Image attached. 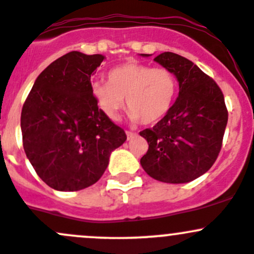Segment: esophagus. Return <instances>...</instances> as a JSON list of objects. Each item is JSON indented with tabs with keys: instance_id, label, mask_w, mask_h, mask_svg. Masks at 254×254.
<instances>
[{
	"instance_id": "1",
	"label": "esophagus",
	"mask_w": 254,
	"mask_h": 254,
	"mask_svg": "<svg viewBox=\"0 0 254 254\" xmlns=\"http://www.w3.org/2000/svg\"><path fill=\"white\" fill-rule=\"evenodd\" d=\"M126 134H127V139H130V138H133L135 135L134 132H130V130H126Z\"/></svg>"
}]
</instances>
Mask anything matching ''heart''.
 Masks as SVG:
<instances>
[{
  "label": "heart",
  "instance_id": "1",
  "mask_svg": "<svg viewBox=\"0 0 254 254\" xmlns=\"http://www.w3.org/2000/svg\"><path fill=\"white\" fill-rule=\"evenodd\" d=\"M178 87L177 75L168 67L127 62L110 70L107 82H94L91 94L97 107L110 120L119 119L126 99L133 121L154 125L170 111Z\"/></svg>",
  "mask_w": 254,
  "mask_h": 254
}]
</instances>
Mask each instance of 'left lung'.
Here are the masks:
<instances>
[{
    "label": "left lung",
    "mask_w": 254,
    "mask_h": 254,
    "mask_svg": "<svg viewBox=\"0 0 254 254\" xmlns=\"http://www.w3.org/2000/svg\"><path fill=\"white\" fill-rule=\"evenodd\" d=\"M154 60L177 75L179 96L162 121L139 132L149 145L140 164L155 180L189 183L217 159L228 120L225 99L215 80L187 58L164 52Z\"/></svg>",
    "instance_id": "1"
}]
</instances>
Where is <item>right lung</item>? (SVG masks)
Listing matches in <instances>:
<instances>
[{
	"instance_id": "obj_1",
	"label": "right lung",
	"mask_w": 254,
	"mask_h": 254,
	"mask_svg": "<svg viewBox=\"0 0 254 254\" xmlns=\"http://www.w3.org/2000/svg\"><path fill=\"white\" fill-rule=\"evenodd\" d=\"M104 58L80 52L63 55L39 74L23 104L24 152L38 177L59 191L95 184L112 150L127 139L91 94V75Z\"/></svg>"
}]
</instances>
